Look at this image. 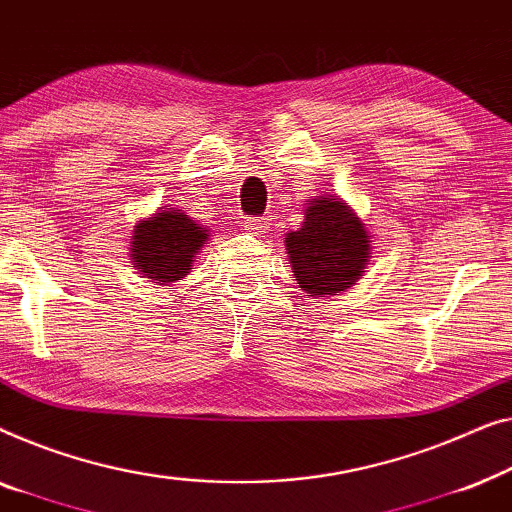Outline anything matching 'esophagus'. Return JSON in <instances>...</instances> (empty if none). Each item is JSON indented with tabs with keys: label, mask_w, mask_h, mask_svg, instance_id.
<instances>
[{
	"label": "esophagus",
	"mask_w": 512,
	"mask_h": 512,
	"mask_svg": "<svg viewBox=\"0 0 512 512\" xmlns=\"http://www.w3.org/2000/svg\"><path fill=\"white\" fill-rule=\"evenodd\" d=\"M243 227H246L250 234H262L264 229L269 227V218H246L243 220Z\"/></svg>",
	"instance_id": "obj_1"
}]
</instances>
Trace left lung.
I'll list each match as a JSON object with an SVG mask.
<instances>
[{"instance_id": "left-lung-1", "label": "left lung", "mask_w": 512, "mask_h": 512, "mask_svg": "<svg viewBox=\"0 0 512 512\" xmlns=\"http://www.w3.org/2000/svg\"><path fill=\"white\" fill-rule=\"evenodd\" d=\"M292 273L308 297L338 294L357 283L369 259V236L341 201L320 197L304 213V225L285 239Z\"/></svg>"}]
</instances>
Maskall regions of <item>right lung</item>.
<instances>
[{
  "mask_svg": "<svg viewBox=\"0 0 512 512\" xmlns=\"http://www.w3.org/2000/svg\"><path fill=\"white\" fill-rule=\"evenodd\" d=\"M208 239L206 229L197 227L183 213L164 211L141 220L132 236V259L146 278L171 285L187 276L194 255Z\"/></svg>",
  "mask_w": 512,
  "mask_h": 512,
  "instance_id": "add662e5",
  "label": "right lung"
}]
</instances>
